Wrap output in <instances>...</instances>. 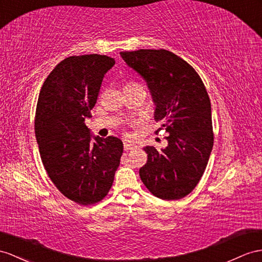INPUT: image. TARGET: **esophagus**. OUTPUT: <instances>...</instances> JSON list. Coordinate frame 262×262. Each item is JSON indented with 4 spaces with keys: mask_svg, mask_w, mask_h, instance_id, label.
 <instances>
[{
    "mask_svg": "<svg viewBox=\"0 0 262 262\" xmlns=\"http://www.w3.org/2000/svg\"><path fill=\"white\" fill-rule=\"evenodd\" d=\"M136 145L135 144H133L130 140H127V139H125L124 140V149L125 150H132V149H135L136 148Z\"/></svg>",
    "mask_w": 262,
    "mask_h": 262,
    "instance_id": "obj_1",
    "label": "esophagus"
}]
</instances>
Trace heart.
Wrapping results in <instances>:
<instances>
[{
  "label": "heart",
  "mask_w": 262,
  "mask_h": 262,
  "mask_svg": "<svg viewBox=\"0 0 262 262\" xmlns=\"http://www.w3.org/2000/svg\"><path fill=\"white\" fill-rule=\"evenodd\" d=\"M133 85H139V84H137V83H134V82H128L126 84V86L125 87H127V86H133Z\"/></svg>",
  "instance_id": "obj_1"
}]
</instances>
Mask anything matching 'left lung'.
<instances>
[{
  "instance_id": "8db88e82",
  "label": "left lung",
  "mask_w": 262,
  "mask_h": 262,
  "mask_svg": "<svg viewBox=\"0 0 262 262\" xmlns=\"http://www.w3.org/2000/svg\"><path fill=\"white\" fill-rule=\"evenodd\" d=\"M142 76L155 103L156 122L165 129L167 146H146L147 163L139 169L144 185L164 200L182 199L203 176L213 146L211 105L198 73L166 50L120 52Z\"/></svg>"
}]
</instances>
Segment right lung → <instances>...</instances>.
Listing matches in <instances>:
<instances>
[{
  "instance_id": "add662e5",
  "label": "right lung",
  "mask_w": 262,
  "mask_h": 262,
  "mask_svg": "<svg viewBox=\"0 0 262 262\" xmlns=\"http://www.w3.org/2000/svg\"><path fill=\"white\" fill-rule=\"evenodd\" d=\"M114 64L106 55L67 57L50 73L38 95L34 129L44 168L56 188L78 205L96 204L108 193L123 154L119 138L92 140L85 125Z\"/></svg>"
}]
</instances>
